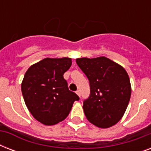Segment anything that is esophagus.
Masks as SVG:
<instances>
[{
    "label": "esophagus",
    "instance_id": "34e87169",
    "mask_svg": "<svg viewBox=\"0 0 151 151\" xmlns=\"http://www.w3.org/2000/svg\"><path fill=\"white\" fill-rule=\"evenodd\" d=\"M76 93L78 94V96H81V92H80V90H77V91H76Z\"/></svg>",
    "mask_w": 151,
    "mask_h": 151
}]
</instances>
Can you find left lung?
<instances>
[{"instance_id": "8db88e82", "label": "left lung", "mask_w": 151, "mask_h": 151, "mask_svg": "<svg viewBox=\"0 0 151 151\" xmlns=\"http://www.w3.org/2000/svg\"><path fill=\"white\" fill-rule=\"evenodd\" d=\"M76 63L89 81L90 95L83 103L87 119L99 128H109L122 119L131 97L126 70L104 56L80 58Z\"/></svg>"}]
</instances>
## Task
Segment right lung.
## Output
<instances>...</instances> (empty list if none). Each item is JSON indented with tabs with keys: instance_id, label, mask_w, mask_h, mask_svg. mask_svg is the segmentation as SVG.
<instances>
[{
	"instance_id": "right-lung-1",
	"label": "right lung",
	"mask_w": 151,
	"mask_h": 151,
	"mask_svg": "<svg viewBox=\"0 0 151 151\" xmlns=\"http://www.w3.org/2000/svg\"><path fill=\"white\" fill-rule=\"evenodd\" d=\"M71 64L70 58H46L32 65L25 73L21 85L25 103L33 117L45 125L63 121L73 102L79 100L63 78Z\"/></svg>"
}]
</instances>
